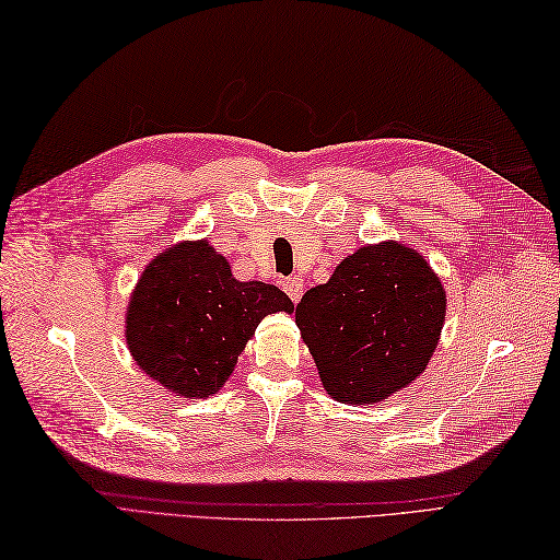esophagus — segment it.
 Wrapping results in <instances>:
<instances>
[{"instance_id": "esophagus-1", "label": "esophagus", "mask_w": 560, "mask_h": 560, "mask_svg": "<svg viewBox=\"0 0 560 560\" xmlns=\"http://www.w3.org/2000/svg\"><path fill=\"white\" fill-rule=\"evenodd\" d=\"M283 291H287V295L293 303H299L301 295H303V279L301 277H289L287 281H283Z\"/></svg>"}]
</instances>
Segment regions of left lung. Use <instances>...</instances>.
<instances>
[{
	"mask_svg": "<svg viewBox=\"0 0 560 560\" xmlns=\"http://www.w3.org/2000/svg\"><path fill=\"white\" fill-rule=\"evenodd\" d=\"M329 397L377 404L419 377L438 349L447 295L413 247L385 241L341 259L293 307Z\"/></svg>",
	"mask_w": 560,
	"mask_h": 560,
	"instance_id": "left-lung-1",
	"label": "left lung"
}]
</instances>
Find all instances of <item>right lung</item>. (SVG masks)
I'll return each mask as SVG.
<instances>
[{
	"label": "right lung",
	"mask_w": 560,
	"mask_h": 560,
	"mask_svg": "<svg viewBox=\"0 0 560 560\" xmlns=\"http://www.w3.org/2000/svg\"><path fill=\"white\" fill-rule=\"evenodd\" d=\"M293 313L281 289L237 281L207 241L165 247L141 271L125 313L135 363L177 397L217 395L261 317Z\"/></svg>",
	"instance_id": "add662e5"
}]
</instances>
